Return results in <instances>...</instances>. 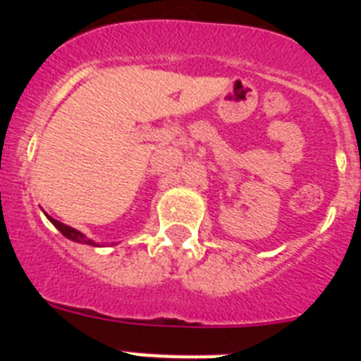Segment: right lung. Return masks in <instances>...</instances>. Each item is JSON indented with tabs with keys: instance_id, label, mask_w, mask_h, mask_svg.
Masks as SVG:
<instances>
[{
	"instance_id": "right-lung-1",
	"label": "right lung",
	"mask_w": 361,
	"mask_h": 361,
	"mask_svg": "<svg viewBox=\"0 0 361 361\" xmlns=\"http://www.w3.org/2000/svg\"><path fill=\"white\" fill-rule=\"evenodd\" d=\"M44 215H47V213H44ZM47 219H49L50 222H52V224L56 226V228L59 229V231H61L63 235H65L66 238H68V240L79 242V244H88V245H95V247H99V244H97V242H94V240H92V238H88V237H86V235H82V233H81V231H78V229L70 228V226L63 224V222H59V220L52 219V216H49V215H47Z\"/></svg>"
}]
</instances>
